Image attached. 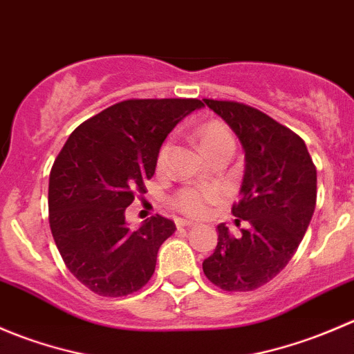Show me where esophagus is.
<instances>
[{"instance_id":"34e87169","label":"esophagus","mask_w":354,"mask_h":354,"mask_svg":"<svg viewBox=\"0 0 354 354\" xmlns=\"http://www.w3.org/2000/svg\"><path fill=\"white\" fill-rule=\"evenodd\" d=\"M194 221H187V219H178L176 221V226L178 227H192L194 226Z\"/></svg>"}]
</instances>
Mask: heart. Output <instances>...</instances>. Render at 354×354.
<instances>
[{"label": "heart", "instance_id": "obj_1", "mask_svg": "<svg viewBox=\"0 0 354 354\" xmlns=\"http://www.w3.org/2000/svg\"><path fill=\"white\" fill-rule=\"evenodd\" d=\"M197 137L200 142V149L203 154L212 152L219 147L231 145L233 147V135L227 130V127L221 121H207L197 130ZM171 152V142H164L157 152V166L162 167L166 162L167 156ZM223 198V190L219 187H205V185H197V187H185L174 195L173 203L176 209L187 214L190 217H203L209 214L210 205L217 203Z\"/></svg>", "mask_w": 354, "mask_h": 354}]
</instances>
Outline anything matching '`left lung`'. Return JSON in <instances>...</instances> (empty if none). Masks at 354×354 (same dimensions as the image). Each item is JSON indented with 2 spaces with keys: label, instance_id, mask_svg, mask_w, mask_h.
Wrapping results in <instances>:
<instances>
[{
  "label": "left lung",
  "instance_id": "obj_1",
  "mask_svg": "<svg viewBox=\"0 0 354 354\" xmlns=\"http://www.w3.org/2000/svg\"><path fill=\"white\" fill-rule=\"evenodd\" d=\"M240 138L245 174L233 216L248 226L234 238L217 226V246L202 263L224 291H253L277 276L295 255L317 202V169L305 142L263 114L234 101L203 99Z\"/></svg>",
  "mask_w": 354,
  "mask_h": 354
}]
</instances>
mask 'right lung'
<instances>
[{
  "mask_svg": "<svg viewBox=\"0 0 354 354\" xmlns=\"http://www.w3.org/2000/svg\"><path fill=\"white\" fill-rule=\"evenodd\" d=\"M198 99H128L84 121L49 174V226L63 262L101 296H127L149 283L173 221L152 216L130 230L124 210L156 173L157 152Z\"/></svg>",
  "mask_w": 354,
  "mask_h": 354,
  "instance_id": "1",
  "label": "right lung"
}]
</instances>
